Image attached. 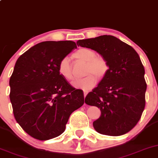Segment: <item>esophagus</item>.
Masks as SVG:
<instances>
[{
  "label": "esophagus",
  "instance_id": "obj_1",
  "mask_svg": "<svg viewBox=\"0 0 158 158\" xmlns=\"http://www.w3.org/2000/svg\"><path fill=\"white\" fill-rule=\"evenodd\" d=\"M87 93H88V92H87V91H84V97H85V96H86Z\"/></svg>",
  "mask_w": 158,
  "mask_h": 158
}]
</instances>
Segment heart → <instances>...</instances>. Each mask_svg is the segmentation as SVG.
<instances>
[{
    "instance_id": "heart-1",
    "label": "heart",
    "mask_w": 158,
    "mask_h": 158,
    "mask_svg": "<svg viewBox=\"0 0 158 158\" xmlns=\"http://www.w3.org/2000/svg\"><path fill=\"white\" fill-rule=\"evenodd\" d=\"M73 57L77 60L85 62L84 75H87L83 79L73 82V85L75 88L90 89L96 84V77L99 79H102L108 72L109 65L107 61L102 57H97L96 52L91 48H80L74 53ZM58 71L61 77L65 80L71 81L73 79L72 66L68 57H64L61 59L58 65Z\"/></svg>"
}]
</instances>
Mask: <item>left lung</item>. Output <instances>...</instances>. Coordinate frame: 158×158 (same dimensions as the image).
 <instances>
[{"label": "left lung", "instance_id": "left-lung-1", "mask_svg": "<svg viewBox=\"0 0 158 158\" xmlns=\"http://www.w3.org/2000/svg\"><path fill=\"white\" fill-rule=\"evenodd\" d=\"M78 46L91 48L108 62L109 69L85 102L100 109L93 127L101 134L120 136L132 130L145 106L147 84L144 68L137 52L112 35L77 41Z\"/></svg>", "mask_w": 158, "mask_h": 158}]
</instances>
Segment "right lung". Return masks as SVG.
Masks as SVG:
<instances>
[{
  "mask_svg": "<svg viewBox=\"0 0 158 158\" xmlns=\"http://www.w3.org/2000/svg\"><path fill=\"white\" fill-rule=\"evenodd\" d=\"M76 48L72 41L41 42L15 63L9 81L14 116L37 140L61 135L71 113L83 105L82 90L73 88L58 71L61 59Z\"/></svg>",
  "mask_w": 158,
  "mask_h": 158,
  "instance_id": "1",
  "label": "right lung"
}]
</instances>
